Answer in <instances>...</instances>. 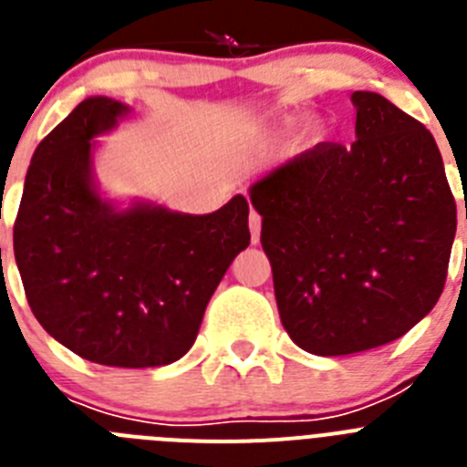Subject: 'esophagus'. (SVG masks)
<instances>
[{"label": "esophagus", "instance_id": "obj_1", "mask_svg": "<svg viewBox=\"0 0 467 467\" xmlns=\"http://www.w3.org/2000/svg\"><path fill=\"white\" fill-rule=\"evenodd\" d=\"M250 234H253V243L257 245L259 236H262V217L257 213H250Z\"/></svg>", "mask_w": 467, "mask_h": 467}]
</instances>
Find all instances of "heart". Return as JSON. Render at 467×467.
I'll use <instances>...</instances> for the list:
<instances>
[{
	"instance_id": "b5f03b06",
	"label": "heart",
	"mask_w": 467,
	"mask_h": 467,
	"mask_svg": "<svg viewBox=\"0 0 467 467\" xmlns=\"http://www.w3.org/2000/svg\"><path fill=\"white\" fill-rule=\"evenodd\" d=\"M292 126V121H287V123H285V128H290Z\"/></svg>"
}]
</instances>
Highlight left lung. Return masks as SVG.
<instances>
[{
	"label": "left lung",
	"mask_w": 467,
	"mask_h": 467,
	"mask_svg": "<svg viewBox=\"0 0 467 467\" xmlns=\"http://www.w3.org/2000/svg\"><path fill=\"white\" fill-rule=\"evenodd\" d=\"M356 142H320L250 187L280 323L313 356L390 344L437 304L456 201L435 138L356 90Z\"/></svg>",
	"instance_id": "obj_1"
}]
</instances>
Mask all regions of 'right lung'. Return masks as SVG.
<instances>
[{
  "label": "right lung",
  "mask_w": 467,
  "mask_h": 467,
  "mask_svg": "<svg viewBox=\"0 0 467 467\" xmlns=\"http://www.w3.org/2000/svg\"><path fill=\"white\" fill-rule=\"evenodd\" d=\"M130 111L86 98L36 147L14 224L25 296L39 325L84 360L161 367L196 341L210 296L250 245L245 196L210 214L133 203L93 182L90 142Z\"/></svg>",
  "instance_id": "obj_1"
}]
</instances>
